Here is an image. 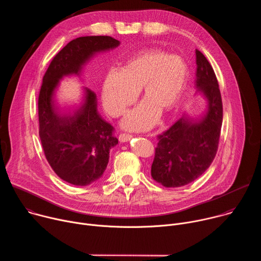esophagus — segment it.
Returning a JSON list of instances; mask_svg holds the SVG:
<instances>
[{
	"label": "esophagus",
	"instance_id": "obj_1",
	"mask_svg": "<svg viewBox=\"0 0 261 261\" xmlns=\"http://www.w3.org/2000/svg\"><path fill=\"white\" fill-rule=\"evenodd\" d=\"M132 137H133V136H132V135H129V134H121V135L119 136V140H120L121 142H127V141H129Z\"/></svg>",
	"mask_w": 261,
	"mask_h": 261
}]
</instances>
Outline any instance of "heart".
I'll return each mask as SVG.
<instances>
[{
  "mask_svg": "<svg viewBox=\"0 0 261 261\" xmlns=\"http://www.w3.org/2000/svg\"><path fill=\"white\" fill-rule=\"evenodd\" d=\"M189 69L177 55H168L158 48L137 53L122 70H109L103 80L101 98L107 113L121 116L133 104L141 89L144 99L127 111L121 126L128 131H146L153 128L163 113L176 107L187 86Z\"/></svg>",
  "mask_w": 261,
  "mask_h": 261,
  "instance_id": "obj_1",
  "label": "heart"
}]
</instances>
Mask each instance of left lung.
<instances>
[{"mask_svg": "<svg viewBox=\"0 0 261 261\" xmlns=\"http://www.w3.org/2000/svg\"><path fill=\"white\" fill-rule=\"evenodd\" d=\"M196 54V95L204 100V113L198 118L184 116L166 132L158 136L152 176L164 187L188 185L212 164L223 121L222 99L215 72L206 58Z\"/></svg>", "mask_w": 261, "mask_h": 261, "instance_id": "8db88e82", "label": "left lung"}]
</instances>
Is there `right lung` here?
Segmentation results:
<instances>
[{"instance_id": "right-lung-1", "label": "right lung", "mask_w": 261, "mask_h": 261, "mask_svg": "<svg viewBox=\"0 0 261 261\" xmlns=\"http://www.w3.org/2000/svg\"><path fill=\"white\" fill-rule=\"evenodd\" d=\"M120 43L109 36L80 37L54 58L43 76L38 99L39 136L49 165L69 184L89 186L100 179L109 152L119 141L113 135L114 127L99 115L92 90L85 87L82 102L67 111L56 107L57 90L64 77H82L93 58Z\"/></svg>"}]
</instances>
